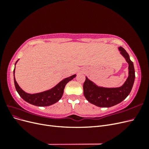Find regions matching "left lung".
I'll use <instances>...</instances> for the list:
<instances>
[{
	"instance_id": "obj_1",
	"label": "left lung",
	"mask_w": 149,
	"mask_h": 149,
	"mask_svg": "<svg viewBox=\"0 0 149 149\" xmlns=\"http://www.w3.org/2000/svg\"><path fill=\"white\" fill-rule=\"evenodd\" d=\"M120 55L128 63V77L120 87L105 88L99 86L86 76L83 84L84 96L93 104L98 107H110L124 101L128 96L132 88L135 80V70L133 62L129 54L123 47L118 48Z\"/></svg>"
}]
</instances>
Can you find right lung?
<instances>
[{
    "label": "right lung",
    "mask_w": 149,
    "mask_h": 149,
    "mask_svg": "<svg viewBox=\"0 0 149 149\" xmlns=\"http://www.w3.org/2000/svg\"><path fill=\"white\" fill-rule=\"evenodd\" d=\"M18 61H19V60L16 61L15 64V68L13 70V79H14L15 89L20 96L24 101L36 106H48L57 102L61 98L63 94L64 89L66 84L76 76V74H73L70 76V77L66 78L61 80L55 86L47 90V91L38 93L30 94L24 91L16 81L15 78V65Z\"/></svg>",
    "instance_id": "1"
}]
</instances>
